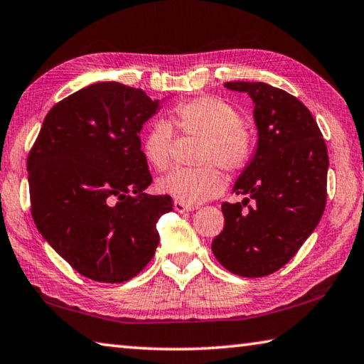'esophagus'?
<instances>
[{"label":"esophagus","mask_w":364,"mask_h":364,"mask_svg":"<svg viewBox=\"0 0 364 364\" xmlns=\"http://www.w3.org/2000/svg\"><path fill=\"white\" fill-rule=\"evenodd\" d=\"M173 208L176 212H180V213H184V212H191V210H194V207L193 205H188V204H184V202H181V200H175L173 202Z\"/></svg>","instance_id":"esophagus-1"}]
</instances>
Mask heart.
<instances>
[{
  "mask_svg": "<svg viewBox=\"0 0 364 364\" xmlns=\"http://www.w3.org/2000/svg\"><path fill=\"white\" fill-rule=\"evenodd\" d=\"M173 128L183 136L200 138L194 157L200 167L173 170L157 181V191L188 205L200 204L223 191V175L215 164L226 173L239 175L254 160V132L242 122L241 112L218 96L204 95L178 102L171 109L170 123L157 120L146 132L141 152L146 162L159 171L171 165Z\"/></svg>",
  "mask_w": 364,
  "mask_h": 364,
  "instance_id": "obj_1",
  "label": "heart"
}]
</instances>
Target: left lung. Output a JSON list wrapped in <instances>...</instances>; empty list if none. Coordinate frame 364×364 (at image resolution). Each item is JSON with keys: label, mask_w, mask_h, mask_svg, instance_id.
I'll use <instances>...</instances> for the list:
<instances>
[{"label": "left lung", "mask_w": 364, "mask_h": 364, "mask_svg": "<svg viewBox=\"0 0 364 364\" xmlns=\"http://www.w3.org/2000/svg\"><path fill=\"white\" fill-rule=\"evenodd\" d=\"M255 104L258 144L234 184L242 202H223L225 228L212 242L217 260L242 278L268 276L297 254L323 217L328 147L297 97L262 82H228Z\"/></svg>", "instance_id": "left-lung-1"}]
</instances>
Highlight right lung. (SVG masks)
<instances>
[{
  "instance_id": "add662e5",
  "label": "right lung",
  "mask_w": 364,
  "mask_h": 364,
  "mask_svg": "<svg viewBox=\"0 0 364 364\" xmlns=\"http://www.w3.org/2000/svg\"><path fill=\"white\" fill-rule=\"evenodd\" d=\"M157 109L139 88L90 85L49 110L28 152L35 225L85 278L128 281L156 254V225L173 204L144 193L152 176L139 132Z\"/></svg>"
}]
</instances>
